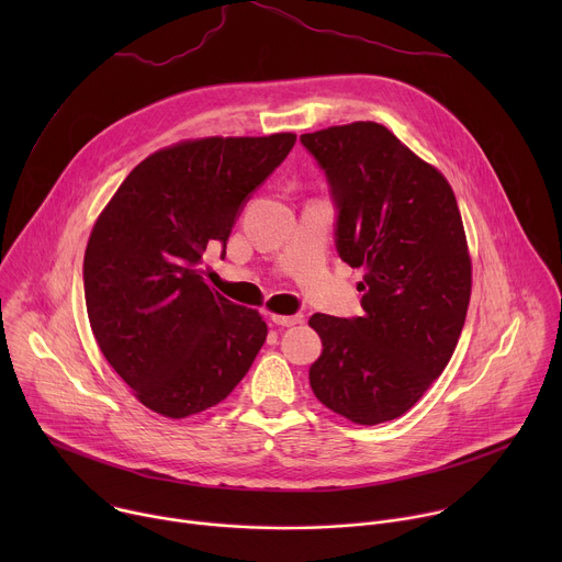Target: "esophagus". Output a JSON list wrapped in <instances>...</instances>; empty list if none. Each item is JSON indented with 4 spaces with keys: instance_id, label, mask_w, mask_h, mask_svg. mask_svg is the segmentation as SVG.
Masks as SVG:
<instances>
[{
    "instance_id": "esophagus-1",
    "label": "esophagus",
    "mask_w": 562,
    "mask_h": 562,
    "mask_svg": "<svg viewBox=\"0 0 562 562\" xmlns=\"http://www.w3.org/2000/svg\"><path fill=\"white\" fill-rule=\"evenodd\" d=\"M271 323L278 325V327H295V325H302L304 323V315L302 313H295V315H280V313H271Z\"/></svg>"
}]
</instances>
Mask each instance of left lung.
Wrapping results in <instances>:
<instances>
[{
    "instance_id": "8db88e82",
    "label": "left lung",
    "mask_w": 562,
    "mask_h": 562,
    "mask_svg": "<svg viewBox=\"0 0 562 562\" xmlns=\"http://www.w3.org/2000/svg\"><path fill=\"white\" fill-rule=\"evenodd\" d=\"M340 209L336 247L364 269L362 317L313 313L315 397L356 425L407 414L445 371L464 327L471 258L447 178L378 122L300 135Z\"/></svg>"
}]
</instances>
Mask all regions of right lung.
Returning <instances> with one entry per match:
<instances>
[{
    "label": "right lung",
    "mask_w": 562,
    "mask_h": 562,
    "mask_svg": "<svg viewBox=\"0 0 562 562\" xmlns=\"http://www.w3.org/2000/svg\"><path fill=\"white\" fill-rule=\"evenodd\" d=\"M293 144V133H273L159 148L95 220L85 254L89 323L150 412L180 420L215 407L262 349V315L211 289L202 258L226 249L239 209Z\"/></svg>",
    "instance_id": "add662e5"
}]
</instances>
